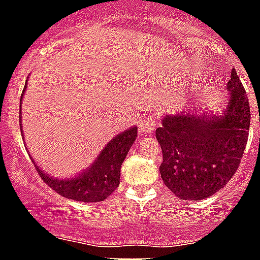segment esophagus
<instances>
[{"label": "esophagus", "mask_w": 260, "mask_h": 260, "mask_svg": "<svg viewBox=\"0 0 260 260\" xmlns=\"http://www.w3.org/2000/svg\"><path fill=\"white\" fill-rule=\"evenodd\" d=\"M157 121L153 116H147L140 120L139 123V132L140 134H150L156 128Z\"/></svg>", "instance_id": "1"}]
</instances>
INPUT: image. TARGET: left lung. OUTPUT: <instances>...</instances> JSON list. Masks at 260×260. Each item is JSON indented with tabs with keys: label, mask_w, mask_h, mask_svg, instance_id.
Here are the masks:
<instances>
[{
	"label": "left lung",
	"mask_w": 260,
	"mask_h": 260,
	"mask_svg": "<svg viewBox=\"0 0 260 260\" xmlns=\"http://www.w3.org/2000/svg\"><path fill=\"white\" fill-rule=\"evenodd\" d=\"M228 88L231 98L222 116H165L156 129L162 150L161 178L181 200L213 196L231 180L245 153L251 112L235 70Z\"/></svg>",
	"instance_id": "left-lung-1"
}]
</instances>
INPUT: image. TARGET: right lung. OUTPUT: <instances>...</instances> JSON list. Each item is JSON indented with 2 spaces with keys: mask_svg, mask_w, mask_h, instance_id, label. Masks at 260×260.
<instances>
[{
  "mask_svg": "<svg viewBox=\"0 0 260 260\" xmlns=\"http://www.w3.org/2000/svg\"><path fill=\"white\" fill-rule=\"evenodd\" d=\"M26 86L23 87L25 92ZM137 137V128L134 126L113 137L102 150L92 167L80 176L70 180H55L43 173L38 167L37 172L52 190L74 201L100 202L115 191L120 182V168Z\"/></svg>",
  "mask_w": 260,
  "mask_h": 260,
  "instance_id": "add662e5",
  "label": "right lung"
}]
</instances>
